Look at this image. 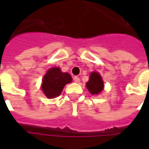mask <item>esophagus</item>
Returning a JSON list of instances; mask_svg holds the SVG:
<instances>
[{"label": "esophagus", "mask_w": 149, "mask_h": 149, "mask_svg": "<svg viewBox=\"0 0 149 149\" xmlns=\"http://www.w3.org/2000/svg\"><path fill=\"white\" fill-rule=\"evenodd\" d=\"M73 81H74V82H76V83H78V82H80V78L77 77H73Z\"/></svg>", "instance_id": "34e87169"}]
</instances>
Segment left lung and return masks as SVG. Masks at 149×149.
Segmentation results:
<instances>
[{
	"label": "left lung",
	"mask_w": 149,
	"mask_h": 149,
	"mask_svg": "<svg viewBox=\"0 0 149 149\" xmlns=\"http://www.w3.org/2000/svg\"><path fill=\"white\" fill-rule=\"evenodd\" d=\"M86 87L93 95L99 94L103 90L104 83L102 78L98 72H92L89 77V81L86 84Z\"/></svg>",
	"instance_id": "8db88e82"
}]
</instances>
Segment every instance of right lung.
Instances as JSON below:
<instances>
[{"mask_svg": "<svg viewBox=\"0 0 149 149\" xmlns=\"http://www.w3.org/2000/svg\"><path fill=\"white\" fill-rule=\"evenodd\" d=\"M71 81L72 77L68 73L62 72L59 68H50L43 78V93L48 98L58 97L65 84Z\"/></svg>", "mask_w": 149, "mask_h": 149, "instance_id": "add662e5", "label": "right lung"}]
</instances>
